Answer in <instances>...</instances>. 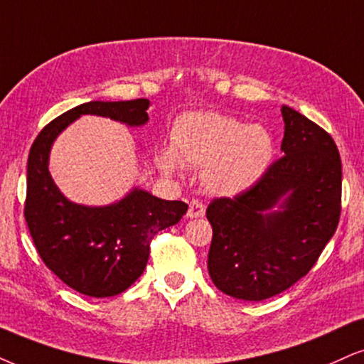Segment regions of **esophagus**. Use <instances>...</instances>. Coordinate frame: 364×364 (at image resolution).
<instances>
[{
  "label": "esophagus",
  "mask_w": 364,
  "mask_h": 364,
  "mask_svg": "<svg viewBox=\"0 0 364 364\" xmlns=\"http://www.w3.org/2000/svg\"><path fill=\"white\" fill-rule=\"evenodd\" d=\"M205 214V205L200 200L192 199L189 204V210H187V218L196 219V218H204Z\"/></svg>",
  "instance_id": "esophagus-1"
}]
</instances>
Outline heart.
I'll return each instance as SVG.
<instances>
[{
	"label": "heart",
	"instance_id": "b5f03b06",
	"mask_svg": "<svg viewBox=\"0 0 364 364\" xmlns=\"http://www.w3.org/2000/svg\"><path fill=\"white\" fill-rule=\"evenodd\" d=\"M275 143L262 124H246L219 113H191L175 123L172 150L156 155L160 168L175 173L178 164L204 168L205 189L218 196L248 191L272 165Z\"/></svg>",
	"mask_w": 364,
	"mask_h": 364
}]
</instances>
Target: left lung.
I'll use <instances>...</instances> for the list:
<instances>
[{"label": "left lung", "instance_id": "1", "mask_svg": "<svg viewBox=\"0 0 364 364\" xmlns=\"http://www.w3.org/2000/svg\"><path fill=\"white\" fill-rule=\"evenodd\" d=\"M284 156L248 191L209 204L208 257L214 285L235 299L282 294L306 277L341 216L343 167L338 146L319 124L282 106Z\"/></svg>", "mask_w": 364, "mask_h": 364}]
</instances>
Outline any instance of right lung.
<instances>
[{
  "label": "right lung",
  "mask_w": 364,
  "mask_h": 364,
  "mask_svg": "<svg viewBox=\"0 0 364 364\" xmlns=\"http://www.w3.org/2000/svg\"><path fill=\"white\" fill-rule=\"evenodd\" d=\"M148 100L84 102L50 121L30 148L25 219L35 248L65 285L89 297H113L132 287L145 270L150 241L181 221L189 205L159 199L138 187L101 208L70 203L48 172L50 148L82 114L141 127L148 121Z\"/></svg>",
  "instance_id": "obj_1"
}]
</instances>
